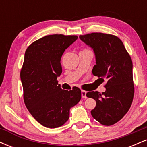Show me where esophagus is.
I'll return each mask as SVG.
<instances>
[{"label": "esophagus", "mask_w": 147, "mask_h": 147, "mask_svg": "<svg viewBox=\"0 0 147 147\" xmlns=\"http://www.w3.org/2000/svg\"><path fill=\"white\" fill-rule=\"evenodd\" d=\"M86 91L82 90V97L84 99L86 98Z\"/></svg>", "instance_id": "34e87169"}]
</instances>
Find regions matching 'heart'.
<instances>
[{
	"label": "heart",
	"instance_id": "heart-1",
	"mask_svg": "<svg viewBox=\"0 0 147 147\" xmlns=\"http://www.w3.org/2000/svg\"><path fill=\"white\" fill-rule=\"evenodd\" d=\"M86 51H90V50H87V49H84V50H83L82 51H81V52H86Z\"/></svg>",
	"mask_w": 147,
	"mask_h": 147
}]
</instances>
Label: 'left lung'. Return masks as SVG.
Returning a JSON list of instances; mask_svg holds the SVG:
<instances>
[{
	"label": "left lung",
	"instance_id": "1",
	"mask_svg": "<svg viewBox=\"0 0 147 147\" xmlns=\"http://www.w3.org/2000/svg\"><path fill=\"white\" fill-rule=\"evenodd\" d=\"M79 38L93 49L96 65L92 72L102 82L105 92L90 91L86 96L96 101L90 111L97 122L111 126L119 122L129 110L134 96L133 63L122 41L113 34L93 32Z\"/></svg>",
	"mask_w": 147,
	"mask_h": 147
}]
</instances>
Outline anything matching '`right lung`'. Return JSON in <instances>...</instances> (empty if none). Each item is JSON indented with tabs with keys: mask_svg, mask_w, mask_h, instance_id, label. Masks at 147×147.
<instances>
[{
	"mask_svg": "<svg viewBox=\"0 0 147 147\" xmlns=\"http://www.w3.org/2000/svg\"><path fill=\"white\" fill-rule=\"evenodd\" d=\"M77 38L75 35H48L33 42L25 51L20 73L23 100L33 117L47 128L63 125L70 117V108L82 98L78 87L63 90L57 80L62 72V55Z\"/></svg>",
	"mask_w": 147,
	"mask_h": 147,
	"instance_id": "obj_1",
	"label": "right lung"
}]
</instances>
